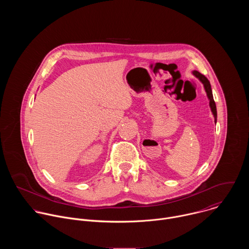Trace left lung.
<instances>
[{
  "label": "left lung",
  "instance_id": "1",
  "mask_svg": "<svg viewBox=\"0 0 249 249\" xmlns=\"http://www.w3.org/2000/svg\"><path fill=\"white\" fill-rule=\"evenodd\" d=\"M192 74H193L194 77H196L203 84L204 89H205L207 97L209 99V105H210L212 114L215 118V123H217V107H216V103L214 101V97H213V92H212V88H211L210 82L208 81V79L204 75L200 74L199 72H197V71H193Z\"/></svg>",
  "mask_w": 249,
  "mask_h": 249
}]
</instances>
